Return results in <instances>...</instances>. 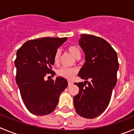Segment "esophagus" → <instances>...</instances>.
I'll return each instance as SVG.
<instances>
[{
  "instance_id": "obj_1",
  "label": "esophagus",
  "mask_w": 134,
  "mask_h": 134,
  "mask_svg": "<svg viewBox=\"0 0 134 134\" xmlns=\"http://www.w3.org/2000/svg\"><path fill=\"white\" fill-rule=\"evenodd\" d=\"M73 85V82L71 81H68V85L69 86H71V85Z\"/></svg>"
}]
</instances>
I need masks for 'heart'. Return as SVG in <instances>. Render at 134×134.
Here are the masks:
<instances>
[{
  "instance_id": "heart-1",
  "label": "heart",
  "mask_w": 134,
  "mask_h": 134,
  "mask_svg": "<svg viewBox=\"0 0 134 134\" xmlns=\"http://www.w3.org/2000/svg\"><path fill=\"white\" fill-rule=\"evenodd\" d=\"M67 50L75 59H78L80 58L81 53V50L78 46L75 45V44H70L67 47ZM60 57H61V51L60 50H57L53 57V61L55 65L59 64ZM76 73H77V71L75 69L67 68V67H61L57 71V74L59 76L67 79H73L74 76L75 75Z\"/></svg>"
}]
</instances>
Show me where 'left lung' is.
<instances>
[{
  "mask_svg": "<svg viewBox=\"0 0 134 134\" xmlns=\"http://www.w3.org/2000/svg\"><path fill=\"white\" fill-rule=\"evenodd\" d=\"M79 44L85 53V63L78 76L86 81L75 83L79 91L73 103L77 114L93 119L102 114L110 102L117 83L118 55L109 43L92 35H81Z\"/></svg>",
  "mask_w": 134,
  "mask_h": 134,
  "instance_id": "1",
  "label": "left lung"
}]
</instances>
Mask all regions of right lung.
<instances>
[{
    "mask_svg": "<svg viewBox=\"0 0 134 134\" xmlns=\"http://www.w3.org/2000/svg\"><path fill=\"white\" fill-rule=\"evenodd\" d=\"M67 37H43L26 41L18 49L14 65L16 82L26 109L32 114L44 115L52 113L61 93L67 87L61 77L55 80H44L53 77L52 70L55 53Z\"/></svg>",
    "mask_w": 134,
    "mask_h": 134,
    "instance_id": "obj_1",
    "label": "right lung"
}]
</instances>
